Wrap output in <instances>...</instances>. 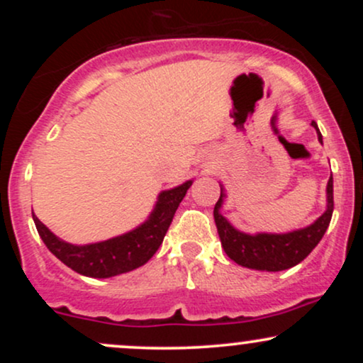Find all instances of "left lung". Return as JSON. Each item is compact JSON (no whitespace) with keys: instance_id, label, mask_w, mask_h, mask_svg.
Returning <instances> with one entry per match:
<instances>
[{"instance_id":"8db88e82","label":"left lung","mask_w":363,"mask_h":363,"mask_svg":"<svg viewBox=\"0 0 363 363\" xmlns=\"http://www.w3.org/2000/svg\"><path fill=\"white\" fill-rule=\"evenodd\" d=\"M312 126L318 129V124L312 121ZM319 141L323 143L318 129ZM223 193H220V199L216 201L213 216L218 230L220 240L227 252V256L237 264L245 266V268L261 269V272H283L291 266L306 259L312 252V249L323 239L324 232L328 230L329 222L333 216V177L328 181V210L315 220L309 227L301 228V230L290 232V234H257L247 235L242 232L235 230L227 218L220 215V206L223 203Z\"/></svg>"}]
</instances>
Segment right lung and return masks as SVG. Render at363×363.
<instances>
[{
  "instance_id": "add662e5",
  "label": "right lung",
  "mask_w": 363,
  "mask_h": 363,
  "mask_svg": "<svg viewBox=\"0 0 363 363\" xmlns=\"http://www.w3.org/2000/svg\"><path fill=\"white\" fill-rule=\"evenodd\" d=\"M191 184L193 181H187L182 186L160 193L155 210L147 222L133 232L97 244L73 245L57 239L35 215L32 216L40 239L49 251L68 268L85 277L109 278L140 268L157 252L172 223L179 203L182 201Z\"/></svg>"
}]
</instances>
